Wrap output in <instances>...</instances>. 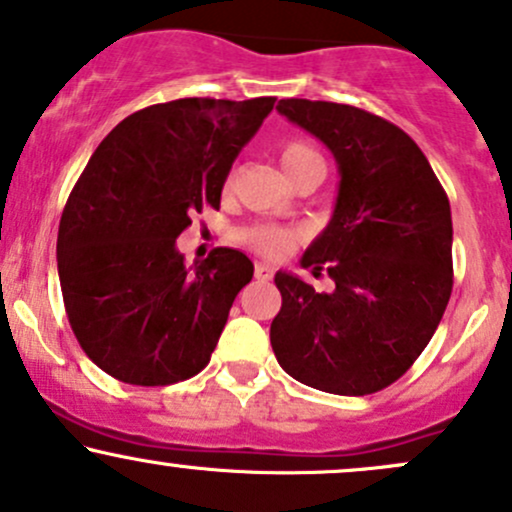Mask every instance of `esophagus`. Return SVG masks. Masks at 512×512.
<instances>
[{"mask_svg": "<svg viewBox=\"0 0 512 512\" xmlns=\"http://www.w3.org/2000/svg\"><path fill=\"white\" fill-rule=\"evenodd\" d=\"M272 277H274V267L265 265V262H257V265H255V279H260V282H272Z\"/></svg>", "mask_w": 512, "mask_h": 512, "instance_id": "34e87169", "label": "esophagus"}]
</instances>
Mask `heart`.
Masks as SVG:
<instances>
[{"mask_svg": "<svg viewBox=\"0 0 512 512\" xmlns=\"http://www.w3.org/2000/svg\"><path fill=\"white\" fill-rule=\"evenodd\" d=\"M279 162L289 174V179L301 170L308 162H323L316 148H311L303 140H282L279 143ZM240 243H245L250 250H255L262 257H279L294 245L296 233L294 230L277 226V223H255V226H247L238 233Z\"/></svg>", "mask_w": 512, "mask_h": 512, "instance_id": "heart-1", "label": "heart"}]
</instances>
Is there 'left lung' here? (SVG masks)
Masks as SVG:
<instances>
[{"label": "left lung", "mask_w": 512, "mask_h": 512, "mask_svg": "<svg viewBox=\"0 0 512 512\" xmlns=\"http://www.w3.org/2000/svg\"><path fill=\"white\" fill-rule=\"evenodd\" d=\"M277 111L323 140L340 192L301 265L330 294L274 274L282 308L269 340L289 376L318 391L367 396L401 379L428 347L452 294V213L415 140L350 104L282 99Z\"/></svg>", "instance_id": "obj_1"}]
</instances>
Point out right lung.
<instances>
[{
    "label": "right lung",
    "mask_w": 512,
    "mask_h": 512,
    "mask_svg": "<svg viewBox=\"0 0 512 512\" xmlns=\"http://www.w3.org/2000/svg\"><path fill=\"white\" fill-rule=\"evenodd\" d=\"M274 97L174 99L123 119L89 157L58 230V274L84 355L123 384L167 386L209 364L252 262L230 247L184 267L177 238L221 206L233 160Z\"/></svg>",
    "instance_id": "1"
}]
</instances>
